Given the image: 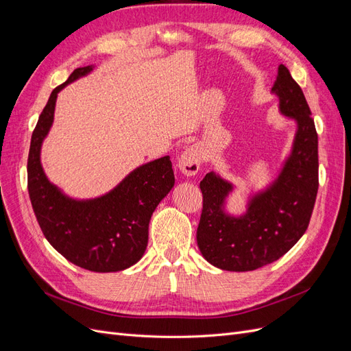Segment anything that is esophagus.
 <instances>
[{"label": "esophagus", "mask_w": 351, "mask_h": 351, "mask_svg": "<svg viewBox=\"0 0 351 351\" xmlns=\"http://www.w3.org/2000/svg\"><path fill=\"white\" fill-rule=\"evenodd\" d=\"M202 162V152L197 146H190L180 155L177 167L184 176L190 177L197 174Z\"/></svg>", "instance_id": "1"}]
</instances>
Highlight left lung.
I'll return each mask as SVG.
<instances>
[{
  "label": "left lung",
  "instance_id": "1",
  "mask_svg": "<svg viewBox=\"0 0 351 351\" xmlns=\"http://www.w3.org/2000/svg\"><path fill=\"white\" fill-rule=\"evenodd\" d=\"M272 92L280 111L295 120L293 151L277 180L254 195L246 214H226L224 200L232 184L215 173L200 182L204 208L196 232L204 258L224 271H253L278 261L300 240L309 226L317 195V133L302 88L284 64Z\"/></svg>",
  "mask_w": 351,
  "mask_h": 351
}]
</instances>
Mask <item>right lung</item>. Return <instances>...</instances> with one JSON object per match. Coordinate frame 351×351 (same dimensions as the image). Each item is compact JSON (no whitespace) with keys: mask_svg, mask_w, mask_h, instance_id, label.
<instances>
[{"mask_svg":"<svg viewBox=\"0 0 351 351\" xmlns=\"http://www.w3.org/2000/svg\"><path fill=\"white\" fill-rule=\"evenodd\" d=\"M92 66L76 69L52 90L32 133L27 158V190L45 239L67 261L93 272H117L139 261L147 246L149 221L174 186L169 156L136 168L110 193L74 200L51 184L40 165V146L54 121L58 92L86 76Z\"/></svg>","mask_w":351,"mask_h":351,"instance_id":"obj_1","label":"right lung"}]
</instances>
